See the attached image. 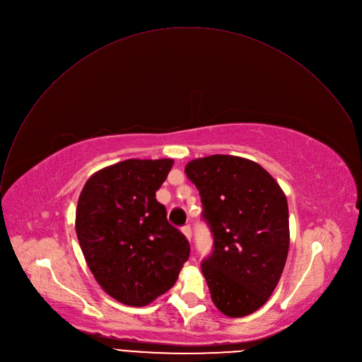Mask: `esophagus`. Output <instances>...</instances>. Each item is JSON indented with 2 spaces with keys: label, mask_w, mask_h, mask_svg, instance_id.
<instances>
[{
  "label": "esophagus",
  "mask_w": 362,
  "mask_h": 362,
  "mask_svg": "<svg viewBox=\"0 0 362 362\" xmlns=\"http://www.w3.org/2000/svg\"><path fill=\"white\" fill-rule=\"evenodd\" d=\"M181 231H182V234L187 237V240H189V241H191V237H192L191 227H189V226H184V227L181 228Z\"/></svg>",
  "instance_id": "esophagus-1"
}]
</instances>
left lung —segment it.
<instances>
[{
  "mask_svg": "<svg viewBox=\"0 0 362 362\" xmlns=\"http://www.w3.org/2000/svg\"><path fill=\"white\" fill-rule=\"evenodd\" d=\"M212 252L202 259L212 303L228 317L261 308L281 278L290 248L285 194L257 163L234 156L189 161Z\"/></svg>",
  "mask_w": 362,
  "mask_h": 362,
  "instance_id": "obj_1",
  "label": "left lung"
}]
</instances>
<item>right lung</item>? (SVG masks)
<instances>
[{
  "mask_svg": "<svg viewBox=\"0 0 362 362\" xmlns=\"http://www.w3.org/2000/svg\"><path fill=\"white\" fill-rule=\"evenodd\" d=\"M173 160H127L95 173L84 185L76 230L86 261L117 301L144 307L175 284L189 257L185 235L156 198Z\"/></svg>",
  "mask_w": 362,
  "mask_h": 362,
  "instance_id": "obj_1",
  "label": "right lung"
}]
</instances>
